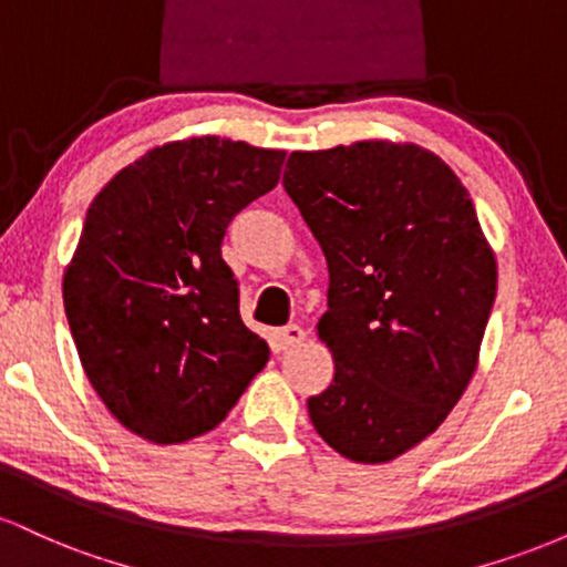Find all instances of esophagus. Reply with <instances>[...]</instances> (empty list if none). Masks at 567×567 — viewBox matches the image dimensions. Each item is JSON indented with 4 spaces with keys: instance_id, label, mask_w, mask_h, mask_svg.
I'll return each mask as SVG.
<instances>
[{
    "instance_id": "34e87169",
    "label": "esophagus",
    "mask_w": 567,
    "mask_h": 567,
    "mask_svg": "<svg viewBox=\"0 0 567 567\" xmlns=\"http://www.w3.org/2000/svg\"><path fill=\"white\" fill-rule=\"evenodd\" d=\"M303 338H306V333H303L301 324H285V328L277 330V341H279V347H282V349L298 347Z\"/></svg>"
}]
</instances>
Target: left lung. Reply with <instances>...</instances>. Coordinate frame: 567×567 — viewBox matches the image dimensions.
Wrapping results in <instances>:
<instances>
[{
	"label": "left lung",
	"mask_w": 567,
	"mask_h": 567,
	"mask_svg": "<svg viewBox=\"0 0 567 567\" xmlns=\"http://www.w3.org/2000/svg\"><path fill=\"white\" fill-rule=\"evenodd\" d=\"M282 186L330 271L317 336L336 373L306 402L309 419L343 458L386 464L470 386L496 256L458 175L415 143L292 152Z\"/></svg>",
	"instance_id": "obj_1"
}]
</instances>
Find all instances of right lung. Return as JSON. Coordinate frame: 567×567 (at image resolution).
Segmentation results:
<instances>
[{"instance_id": "add662e5", "label": "right lung", "mask_w": 567, "mask_h": 567, "mask_svg": "<svg viewBox=\"0 0 567 567\" xmlns=\"http://www.w3.org/2000/svg\"><path fill=\"white\" fill-rule=\"evenodd\" d=\"M285 152L202 135L152 148L90 205L63 275L80 362L109 413L175 445L216 429L269 347L239 317L220 243L277 186Z\"/></svg>"}]
</instances>
